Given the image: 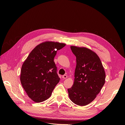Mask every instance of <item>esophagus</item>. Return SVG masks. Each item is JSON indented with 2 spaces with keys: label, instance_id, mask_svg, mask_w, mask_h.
I'll return each instance as SVG.
<instances>
[{
  "label": "esophagus",
  "instance_id": "34e87169",
  "mask_svg": "<svg viewBox=\"0 0 125 125\" xmlns=\"http://www.w3.org/2000/svg\"><path fill=\"white\" fill-rule=\"evenodd\" d=\"M67 76L66 75H64L62 76V78H63L64 79H66V78H67Z\"/></svg>",
  "mask_w": 125,
  "mask_h": 125
}]
</instances>
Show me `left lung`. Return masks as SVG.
Wrapping results in <instances>:
<instances>
[{"mask_svg":"<svg viewBox=\"0 0 125 125\" xmlns=\"http://www.w3.org/2000/svg\"><path fill=\"white\" fill-rule=\"evenodd\" d=\"M76 65L73 87L68 89L70 99L80 106L92 102L105 81V73L99 57L86 48L71 46Z\"/></svg>","mask_w":125,"mask_h":125,"instance_id":"obj_1","label":"left lung"}]
</instances>
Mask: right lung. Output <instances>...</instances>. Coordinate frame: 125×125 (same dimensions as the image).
I'll list each match as a JSON object with an SVG mask.
<instances>
[{"instance_id": "right-lung-1", "label": "right lung", "mask_w": 125, "mask_h": 125, "mask_svg": "<svg viewBox=\"0 0 125 125\" xmlns=\"http://www.w3.org/2000/svg\"><path fill=\"white\" fill-rule=\"evenodd\" d=\"M66 44L45 42L37 45L23 63L20 75L22 86L35 102L48 99L60 81L54 59Z\"/></svg>"}]
</instances>
